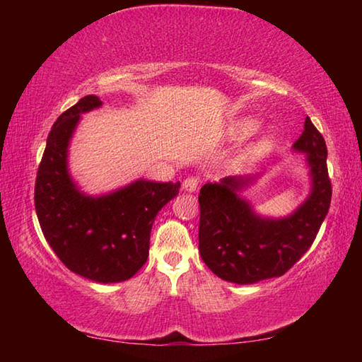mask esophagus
Instances as JSON below:
<instances>
[{
  "mask_svg": "<svg viewBox=\"0 0 362 362\" xmlns=\"http://www.w3.org/2000/svg\"><path fill=\"white\" fill-rule=\"evenodd\" d=\"M199 183H201V177L199 175H189V177H187L185 180H183V189H185V192H196V189H198V187H199Z\"/></svg>",
  "mask_w": 362,
  "mask_h": 362,
  "instance_id": "esophagus-1",
  "label": "esophagus"
}]
</instances>
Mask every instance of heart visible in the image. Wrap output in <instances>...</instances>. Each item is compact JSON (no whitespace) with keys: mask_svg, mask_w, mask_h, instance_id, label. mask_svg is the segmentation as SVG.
I'll use <instances>...</instances> for the list:
<instances>
[{"mask_svg":"<svg viewBox=\"0 0 362 362\" xmlns=\"http://www.w3.org/2000/svg\"><path fill=\"white\" fill-rule=\"evenodd\" d=\"M269 150H272V145H269V142H260L259 145L255 146L257 153H267Z\"/></svg>","mask_w":362,"mask_h":362,"instance_id":"b5f03b06","label":"heart"}]
</instances>
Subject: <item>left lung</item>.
I'll return each mask as SVG.
<instances>
[{
  "instance_id": "left-lung-1",
  "label": "left lung",
  "mask_w": 362,
  "mask_h": 362,
  "mask_svg": "<svg viewBox=\"0 0 362 362\" xmlns=\"http://www.w3.org/2000/svg\"><path fill=\"white\" fill-rule=\"evenodd\" d=\"M293 148L308 156L313 192L291 217H257L236 194L247 179L226 177L220 183H206L201 188L199 254L218 278L252 284L283 276L316 240L329 212L332 183L327 173L326 140L308 116Z\"/></svg>"
}]
</instances>
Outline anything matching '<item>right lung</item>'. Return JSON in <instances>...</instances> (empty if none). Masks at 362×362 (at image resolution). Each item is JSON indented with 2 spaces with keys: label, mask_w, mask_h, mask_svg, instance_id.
<instances>
[{
  "label": "right lung",
  "mask_w": 362,
  "mask_h": 362,
  "mask_svg": "<svg viewBox=\"0 0 362 362\" xmlns=\"http://www.w3.org/2000/svg\"><path fill=\"white\" fill-rule=\"evenodd\" d=\"M100 103L86 95L52 126L36 173L35 209L42 235L66 268L97 283H119L148 259L153 222L179 193L180 182L137 180L100 198L79 193L66 173V146L79 115Z\"/></svg>",
  "instance_id": "add662e5"
}]
</instances>
